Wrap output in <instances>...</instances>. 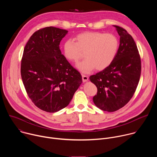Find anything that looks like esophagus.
<instances>
[{
  "label": "esophagus",
  "instance_id": "obj_1",
  "mask_svg": "<svg viewBox=\"0 0 157 157\" xmlns=\"http://www.w3.org/2000/svg\"><path fill=\"white\" fill-rule=\"evenodd\" d=\"M88 78H89V77L87 76H86L84 75H82V79L83 82H86L88 80Z\"/></svg>",
  "mask_w": 157,
  "mask_h": 157
}]
</instances>
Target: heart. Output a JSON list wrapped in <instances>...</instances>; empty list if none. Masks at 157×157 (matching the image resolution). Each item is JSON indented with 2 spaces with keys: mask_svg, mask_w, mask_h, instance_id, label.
Here are the masks:
<instances>
[{
  "mask_svg": "<svg viewBox=\"0 0 157 157\" xmlns=\"http://www.w3.org/2000/svg\"><path fill=\"white\" fill-rule=\"evenodd\" d=\"M72 40H66L63 44L64 57L73 62L78 61L84 56L86 59L79 63L77 68L87 73L94 68L101 71L114 61L119 48V40L112 33L86 32L77 35Z\"/></svg>",
  "mask_w": 157,
  "mask_h": 157,
  "instance_id": "obj_1",
  "label": "heart"
}]
</instances>
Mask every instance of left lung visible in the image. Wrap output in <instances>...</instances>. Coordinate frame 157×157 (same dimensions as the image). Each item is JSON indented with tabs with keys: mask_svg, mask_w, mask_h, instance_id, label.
<instances>
[{
	"mask_svg": "<svg viewBox=\"0 0 157 157\" xmlns=\"http://www.w3.org/2000/svg\"><path fill=\"white\" fill-rule=\"evenodd\" d=\"M120 36L117 55L107 68L89 77L97 88L93 97L100 109L114 112L127 104L136 92L141 74V60L132 36L123 28L114 25Z\"/></svg>",
	"mask_w": 157,
	"mask_h": 157,
	"instance_id": "left-lung-1",
	"label": "left lung"
}]
</instances>
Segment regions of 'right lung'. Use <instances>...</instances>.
<instances>
[{
  "mask_svg": "<svg viewBox=\"0 0 157 157\" xmlns=\"http://www.w3.org/2000/svg\"><path fill=\"white\" fill-rule=\"evenodd\" d=\"M68 32L53 27L37 30L27 43L21 61V79L29 97L48 113L68 105L82 82L80 73L59 49Z\"/></svg>",
  "mask_w": 157,
  "mask_h": 157,
  "instance_id": "right-lung-1",
  "label": "right lung"
}]
</instances>
